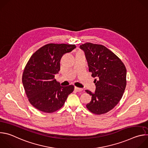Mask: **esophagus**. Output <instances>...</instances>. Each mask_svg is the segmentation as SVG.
<instances>
[{
  "instance_id": "obj_1",
  "label": "esophagus",
  "mask_w": 148,
  "mask_h": 148,
  "mask_svg": "<svg viewBox=\"0 0 148 148\" xmlns=\"http://www.w3.org/2000/svg\"><path fill=\"white\" fill-rule=\"evenodd\" d=\"M75 90L77 91V92H80L81 91H82V88H78L77 87H75Z\"/></svg>"
}]
</instances>
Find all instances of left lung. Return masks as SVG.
Wrapping results in <instances>:
<instances>
[{"instance_id":"1","label":"left lung","mask_w":148,"mask_h":148,"mask_svg":"<svg viewBox=\"0 0 148 148\" xmlns=\"http://www.w3.org/2000/svg\"><path fill=\"white\" fill-rule=\"evenodd\" d=\"M85 53L91 76L96 77L94 93L87 109L93 114L101 115L112 110L122 97L126 85V69L121 59L106 47L86 43L80 46Z\"/></svg>"}]
</instances>
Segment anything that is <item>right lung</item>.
Wrapping results in <instances>:
<instances>
[{"label":"right lung","mask_w":148,"mask_h":148,"mask_svg":"<svg viewBox=\"0 0 148 148\" xmlns=\"http://www.w3.org/2000/svg\"><path fill=\"white\" fill-rule=\"evenodd\" d=\"M76 47L75 45L50 43L37 50L30 58L22 75L28 100L37 110L52 113L64 105L74 90L70 85L62 87L54 78L60 70V60Z\"/></svg>","instance_id":"obj_1"}]
</instances>
